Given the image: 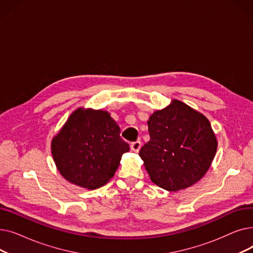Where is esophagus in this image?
I'll return each mask as SVG.
<instances>
[{"label": "esophagus", "instance_id": "34e87169", "mask_svg": "<svg viewBox=\"0 0 253 253\" xmlns=\"http://www.w3.org/2000/svg\"><path fill=\"white\" fill-rule=\"evenodd\" d=\"M140 148H141V142H140L139 140L134 141V142H132V143H131V145H130V149H131V151H132V152H135V153L139 152Z\"/></svg>", "mask_w": 253, "mask_h": 253}]
</instances>
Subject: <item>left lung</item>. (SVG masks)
I'll list each match as a JSON object with an SVG mask.
<instances>
[{
	"label": "left lung",
	"instance_id": "left-lung-1",
	"mask_svg": "<svg viewBox=\"0 0 253 253\" xmlns=\"http://www.w3.org/2000/svg\"><path fill=\"white\" fill-rule=\"evenodd\" d=\"M150 141L139 151L151 180L176 192L200 180L209 169L217 141L208 119L173 99L148 121Z\"/></svg>",
	"mask_w": 253,
	"mask_h": 253
}]
</instances>
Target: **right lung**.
Wrapping results in <instances>:
<instances>
[{"instance_id": "1", "label": "right lung", "mask_w": 253, "mask_h": 253, "mask_svg": "<svg viewBox=\"0 0 253 253\" xmlns=\"http://www.w3.org/2000/svg\"><path fill=\"white\" fill-rule=\"evenodd\" d=\"M120 132L108 112L76 110L51 142L60 174L88 190L102 187L114 176L122 155L129 152Z\"/></svg>"}]
</instances>
